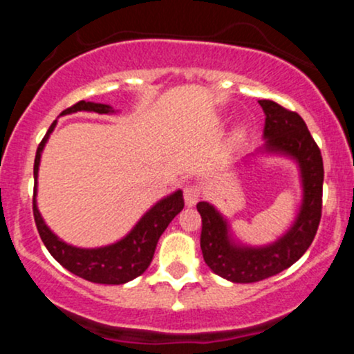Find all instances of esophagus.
Masks as SVG:
<instances>
[{
	"label": "esophagus",
	"mask_w": 354,
	"mask_h": 354,
	"mask_svg": "<svg viewBox=\"0 0 354 354\" xmlns=\"http://www.w3.org/2000/svg\"><path fill=\"white\" fill-rule=\"evenodd\" d=\"M201 196V188L198 185H186L185 186V203L186 206H194Z\"/></svg>",
	"instance_id": "obj_1"
}]
</instances>
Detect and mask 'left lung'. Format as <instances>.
Listing matches in <instances>:
<instances>
[{"label": "left lung", "mask_w": 354, "mask_h": 354, "mask_svg": "<svg viewBox=\"0 0 354 354\" xmlns=\"http://www.w3.org/2000/svg\"><path fill=\"white\" fill-rule=\"evenodd\" d=\"M265 111L266 143L261 151L286 154L299 166L303 203L293 226L266 246H245L230 234L223 214L206 201L196 205L201 214V251L213 273L233 283H256L295 265L315 239L323 206V158L298 113L270 100H259Z\"/></svg>", "instance_id": "8db88e82"}]
</instances>
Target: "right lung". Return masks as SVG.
<instances>
[{"mask_svg": "<svg viewBox=\"0 0 354 354\" xmlns=\"http://www.w3.org/2000/svg\"><path fill=\"white\" fill-rule=\"evenodd\" d=\"M76 111H95L100 113V115H111V113H115V109L109 106V104L78 101L76 104L64 109L61 115H71V113ZM55 126L56 121H53L50 129H48L38 149H36L35 158L33 214L39 236H41L44 246L50 251L53 258L61 266L66 268L68 271L80 276V278L100 284H123L131 281V279L138 278V276L143 274L148 270L154 250H156L158 239L163 234V231L168 228L171 219L185 206L183 191H174L173 194L158 201L151 209L146 211L145 216L136 223L135 228L129 231L123 239L113 243V245L91 248V250L68 245V243L59 239L48 228L46 223L43 221L41 214H39L38 206H36V185H38L39 160H41L43 148L53 133V129H55Z\"/></svg>", "mask_w": 354, "mask_h": 354, "instance_id": "1", "label": "right lung"}]
</instances>
